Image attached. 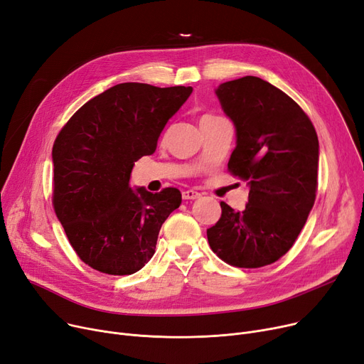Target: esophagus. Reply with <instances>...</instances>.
<instances>
[{"label": "esophagus", "mask_w": 364, "mask_h": 364, "mask_svg": "<svg viewBox=\"0 0 364 364\" xmlns=\"http://www.w3.org/2000/svg\"><path fill=\"white\" fill-rule=\"evenodd\" d=\"M202 195L195 192V190H184L183 192V199L186 200H195V199H199Z\"/></svg>", "instance_id": "esophagus-1"}]
</instances>
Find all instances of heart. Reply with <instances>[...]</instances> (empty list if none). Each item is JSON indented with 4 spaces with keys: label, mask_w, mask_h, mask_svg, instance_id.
<instances>
[{
    "label": "heart",
    "mask_w": 364,
    "mask_h": 364,
    "mask_svg": "<svg viewBox=\"0 0 364 364\" xmlns=\"http://www.w3.org/2000/svg\"><path fill=\"white\" fill-rule=\"evenodd\" d=\"M203 118H213V114H205Z\"/></svg>",
    "instance_id": "1"
}]
</instances>
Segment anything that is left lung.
<instances>
[{"instance_id": "1", "label": "left lung", "mask_w": 364, "mask_h": 364, "mask_svg": "<svg viewBox=\"0 0 364 364\" xmlns=\"http://www.w3.org/2000/svg\"><path fill=\"white\" fill-rule=\"evenodd\" d=\"M236 128L228 169L246 180L250 198L237 213L221 202V218L208 228L211 250L225 262L258 269L288 252L316 200L318 139L304 110L257 76L215 88Z\"/></svg>"}]
</instances>
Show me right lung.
Listing matches in <instances>:
<instances>
[{
  "label": "right lung",
  "mask_w": 364,
  "mask_h": 364,
  "mask_svg": "<svg viewBox=\"0 0 364 364\" xmlns=\"http://www.w3.org/2000/svg\"><path fill=\"white\" fill-rule=\"evenodd\" d=\"M192 87L113 85L68 121L53 146V205L78 257L106 274L143 269L181 203L178 188L129 186L134 162L151 155Z\"/></svg>",
  "instance_id": "1"
}]
</instances>
